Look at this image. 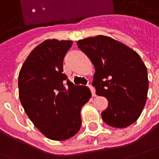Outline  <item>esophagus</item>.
Returning a JSON list of instances; mask_svg holds the SVG:
<instances>
[{"mask_svg": "<svg viewBox=\"0 0 159 159\" xmlns=\"http://www.w3.org/2000/svg\"><path fill=\"white\" fill-rule=\"evenodd\" d=\"M88 87L91 90V92H92V94H93V96H96V93H95V89L93 88L91 84H88Z\"/></svg>", "mask_w": 159, "mask_h": 159, "instance_id": "esophagus-1", "label": "esophagus"}]
</instances>
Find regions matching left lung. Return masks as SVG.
<instances>
[{
    "label": "left lung",
    "instance_id": "8db88e82",
    "mask_svg": "<svg viewBox=\"0 0 159 159\" xmlns=\"http://www.w3.org/2000/svg\"><path fill=\"white\" fill-rule=\"evenodd\" d=\"M76 44L94 66L93 85L96 94L109 102L102 112L103 121L114 128L134 123L143 111L148 89V71L140 57L105 36L87 38Z\"/></svg>",
    "mask_w": 159,
    "mask_h": 159
}]
</instances>
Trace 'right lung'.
<instances>
[{"mask_svg":"<svg viewBox=\"0 0 159 159\" xmlns=\"http://www.w3.org/2000/svg\"><path fill=\"white\" fill-rule=\"evenodd\" d=\"M70 40L48 39L33 50L19 75V95L35 127L53 140H65L79 131L81 109L91 98L87 86L75 85L63 74Z\"/></svg>","mask_w":159,"mask_h":159,"instance_id":"add662e5","label":"right lung"}]
</instances>
